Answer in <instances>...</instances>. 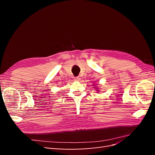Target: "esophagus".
<instances>
[{"instance_id":"obj_1","label":"esophagus","mask_w":155,"mask_h":155,"mask_svg":"<svg viewBox=\"0 0 155 155\" xmlns=\"http://www.w3.org/2000/svg\"><path fill=\"white\" fill-rule=\"evenodd\" d=\"M80 80H81L80 77H76V78H74V81H79Z\"/></svg>"}]
</instances>
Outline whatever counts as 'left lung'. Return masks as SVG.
<instances>
[{
  "label": "left lung",
  "instance_id": "obj_1",
  "mask_svg": "<svg viewBox=\"0 0 155 155\" xmlns=\"http://www.w3.org/2000/svg\"><path fill=\"white\" fill-rule=\"evenodd\" d=\"M93 86H95V85H93ZM94 87L96 88L95 89H96V90L97 91V92H99V88H97V87Z\"/></svg>",
  "mask_w": 155,
  "mask_h": 155
}]
</instances>
